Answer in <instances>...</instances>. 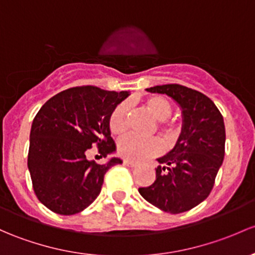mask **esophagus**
Masks as SVG:
<instances>
[{
	"mask_svg": "<svg viewBox=\"0 0 255 255\" xmlns=\"http://www.w3.org/2000/svg\"><path fill=\"white\" fill-rule=\"evenodd\" d=\"M123 163H125L126 166H128V167H136V163H134V162H130V161H128V160H125V161H123Z\"/></svg>",
	"mask_w": 255,
	"mask_h": 255,
	"instance_id": "1",
	"label": "esophagus"
}]
</instances>
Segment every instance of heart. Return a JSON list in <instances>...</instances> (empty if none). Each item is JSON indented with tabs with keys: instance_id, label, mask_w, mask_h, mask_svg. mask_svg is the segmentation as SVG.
<instances>
[{
	"instance_id": "1",
	"label": "heart",
	"mask_w": 255,
	"mask_h": 255,
	"mask_svg": "<svg viewBox=\"0 0 255 255\" xmlns=\"http://www.w3.org/2000/svg\"><path fill=\"white\" fill-rule=\"evenodd\" d=\"M143 106L154 120L159 121V130L167 140H173L179 134L178 123L168 121L172 105L166 98L160 95H150L143 100ZM127 104H120L112 110L109 116V129L114 135H121L127 127ZM161 151V144L157 139H141L134 135H127L117 143V152L128 161L140 162L154 157Z\"/></svg>"
}]
</instances>
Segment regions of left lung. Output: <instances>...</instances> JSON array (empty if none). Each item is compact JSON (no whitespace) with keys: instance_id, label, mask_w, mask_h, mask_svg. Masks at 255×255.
I'll return each instance as SVG.
<instances>
[{"instance_id":"8db88e82","label":"left lung","mask_w":255,"mask_h":255,"mask_svg":"<svg viewBox=\"0 0 255 255\" xmlns=\"http://www.w3.org/2000/svg\"><path fill=\"white\" fill-rule=\"evenodd\" d=\"M146 90L172 98L182 109L183 125L175 148L157 159L161 165L154 183L139 193L166 213H184L205 200L215 183L225 156L224 117L208 96L191 88L165 84Z\"/></svg>"}]
</instances>
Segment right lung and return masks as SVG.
Masks as SVG:
<instances>
[{
  "mask_svg": "<svg viewBox=\"0 0 255 255\" xmlns=\"http://www.w3.org/2000/svg\"><path fill=\"white\" fill-rule=\"evenodd\" d=\"M128 92H109L93 85L69 88L42 105L33 121L28 168L37 199L60 215H74L100 194L104 176L122 163L88 160L94 145L100 156L116 150L109 116Z\"/></svg>",
  "mask_w": 255,
  "mask_h": 255,
  "instance_id": "1",
  "label": "right lung"
}]
</instances>
